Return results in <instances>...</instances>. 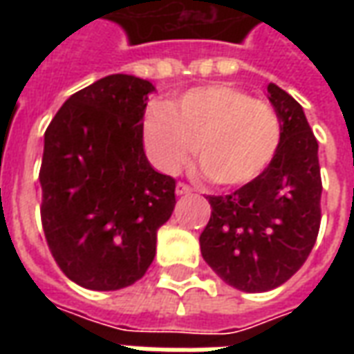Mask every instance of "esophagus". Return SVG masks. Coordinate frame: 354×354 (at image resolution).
Listing matches in <instances>:
<instances>
[{
  "label": "esophagus",
  "instance_id": "esophagus-1",
  "mask_svg": "<svg viewBox=\"0 0 354 354\" xmlns=\"http://www.w3.org/2000/svg\"><path fill=\"white\" fill-rule=\"evenodd\" d=\"M187 193H192V187L187 184H176V195H187Z\"/></svg>",
  "mask_w": 354,
  "mask_h": 354
}]
</instances>
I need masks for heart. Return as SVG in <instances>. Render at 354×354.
I'll return each instance as SVG.
<instances>
[{"mask_svg":"<svg viewBox=\"0 0 354 354\" xmlns=\"http://www.w3.org/2000/svg\"><path fill=\"white\" fill-rule=\"evenodd\" d=\"M142 146L162 174H176L195 153L218 185H245L269 167L281 146V121L267 102L214 83L149 106Z\"/></svg>","mask_w":354,"mask_h":354,"instance_id":"1","label":"heart"}]
</instances>
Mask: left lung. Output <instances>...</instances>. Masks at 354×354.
I'll return each mask as SVG.
<instances>
[{
  "instance_id": "obj_1",
  "label": "left lung",
  "mask_w": 354,
  "mask_h": 354,
  "mask_svg": "<svg viewBox=\"0 0 354 354\" xmlns=\"http://www.w3.org/2000/svg\"><path fill=\"white\" fill-rule=\"evenodd\" d=\"M267 98L281 121V146L250 184L208 197L212 214L201 254L223 282L243 292L281 286L304 266L320 227L319 144L304 108L274 83Z\"/></svg>"
}]
</instances>
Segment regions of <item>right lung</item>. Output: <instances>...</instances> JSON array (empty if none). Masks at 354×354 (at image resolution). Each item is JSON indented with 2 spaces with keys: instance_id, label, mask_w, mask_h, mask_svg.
<instances>
[{
  "instance_id": "obj_1",
  "label": "right lung",
  "mask_w": 354,
  "mask_h": 354,
  "mask_svg": "<svg viewBox=\"0 0 354 354\" xmlns=\"http://www.w3.org/2000/svg\"><path fill=\"white\" fill-rule=\"evenodd\" d=\"M153 83L113 73L72 94L45 131L41 222L53 258L88 290L146 274L176 180L149 165L142 121Z\"/></svg>"
}]
</instances>
